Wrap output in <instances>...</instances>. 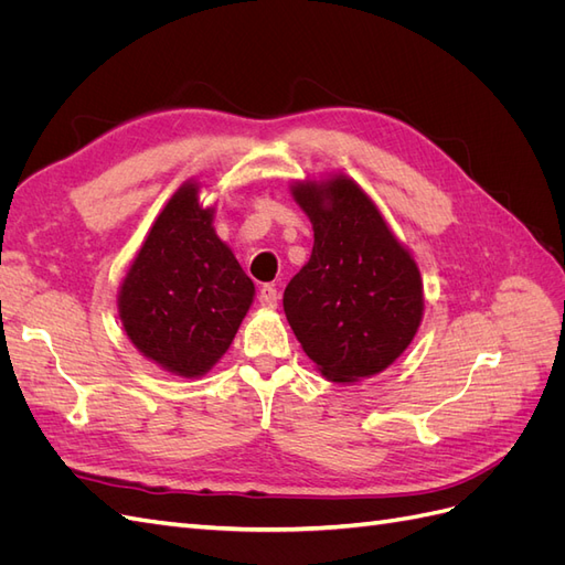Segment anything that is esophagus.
<instances>
[{
    "label": "esophagus",
    "instance_id": "1",
    "mask_svg": "<svg viewBox=\"0 0 565 565\" xmlns=\"http://www.w3.org/2000/svg\"><path fill=\"white\" fill-rule=\"evenodd\" d=\"M259 303L264 306V309H276V306H278V289L273 285H264L259 289Z\"/></svg>",
    "mask_w": 565,
    "mask_h": 565
}]
</instances>
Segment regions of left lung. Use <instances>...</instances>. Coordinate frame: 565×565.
I'll list each match as a JSON object with an SVG mask.
<instances>
[{
    "label": "left lung",
    "instance_id": "1",
    "mask_svg": "<svg viewBox=\"0 0 565 565\" xmlns=\"http://www.w3.org/2000/svg\"><path fill=\"white\" fill-rule=\"evenodd\" d=\"M289 188L313 226L311 259L282 295L289 328L324 380L374 377L396 363L422 324L415 256L344 172Z\"/></svg>",
    "mask_w": 565,
    "mask_h": 565
}]
</instances>
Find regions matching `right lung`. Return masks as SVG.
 Returning <instances> with one entry per match:
<instances>
[{
	"label": "right lung",
	"instance_id": "right-lung-1",
	"mask_svg": "<svg viewBox=\"0 0 565 565\" xmlns=\"http://www.w3.org/2000/svg\"><path fill=\"white\" fill-rule=\"evenodd\" d=\"M202 183L183 181L131 259L117 311L131 344L183 380L207 374L233 344L254 301V282L214 231Z\"/></svg>",
	"mask_w": 565,
	"mask_h": 565
}]
</instances>
